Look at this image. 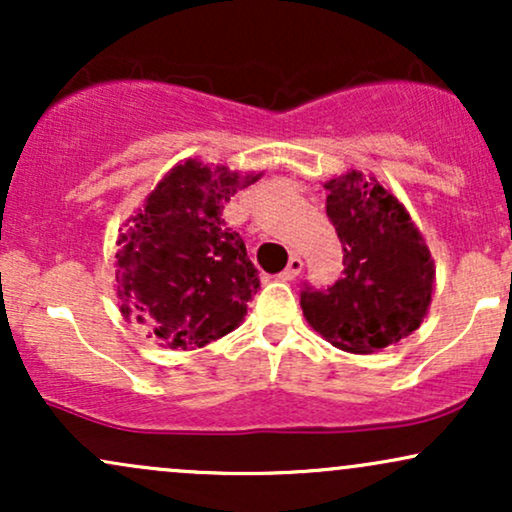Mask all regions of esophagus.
Instances as JSON below:
<instances>
[{
    "label": "esophagus",
    "mask_w": 512,
    "mask_h": 512,
    "mask_svg": "<svg viewBox=\"0 0 512 512\" xmlns=\"http://www.w3.org/2000/svg\"><path fill=\"white\" fill-rule=\"evenodd\" d=\"M301 272H303V260H301V257H298V255H293L291 260H289V264H286V269H284V272H281L279 276H281V279H284V281H293Z\"/></svg>",
    "instance_id": "1"
}]
</instances>
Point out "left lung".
<instances>
[{"instance_id":"left-lung-1","label":"left lung","mask_w":512,"mask_h":512,"mask_svg":"<svg viewBox=\"0 0 512 512\" xmlns=\"http://www.w3.org/2000/svg\"><path fill=\"white\" fill-rule=\"evenodd\" d=\"M325 190L344 274L325 291L305 286L303 315L337 349L373 354L419 330L436 291V262L409 211L375 175L349 170Z\"/></svg>"}]
</instances>
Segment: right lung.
Masks as SVG:
<instances>
[{
  "label": "right lung",
  "instance_id": "obj_1",
  "mask_svg": "<svg viewBox=\"0 0 512 512\" xmlns=\"http://www.w3.org/2000/svg\"><path fill=\"white\" fill-rule=\"evenodd\" d=\"M260 178L185 158L125 221L115 252L117 305L158 346L195 351L243 322L260 279L221 211Z\"/></svg>",
  "mask_w": 512,
  "mask_h": 512
}]
</instances>
